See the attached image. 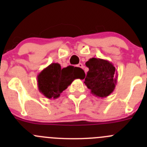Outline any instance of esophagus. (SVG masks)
Wrapping results in <instances>:
<instances>
[{
    "mask_svg": "<svg viewBox=\"0 0 147 147\" xmlns=\"http://www.w3.org/2000/svg\"><path fill=\"white\" fill-rule=\"evenodd\" d=\"M78 67H80V68H82V69L84 67V65H83L82 63H79V64L78 65Z\"/></svg>",
    "mask_w": 147,
    "mask_h": 147,
    "instance_id": "34e87169",
    "label": "esophagus"
}]
</instances>
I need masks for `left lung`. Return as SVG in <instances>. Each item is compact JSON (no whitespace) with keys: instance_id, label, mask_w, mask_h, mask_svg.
I'll return each instance as SVG.
<instances>
[{"instance_id":"8db88e82","label":"left lung","mask_w":147,"mask_h":147,"mask_svg":"<svg viewBox=\"0 0 147 147\" xmlns=\"http://www.w3.org/2000/svg\"><path fill=\"white\" fill-rule=\"evenodd\" d=\"M89 68L84 83L96 97H106L113 92L117 80V72L112 63L92 57L85 63Z\"/></svg>"}]
</instances>
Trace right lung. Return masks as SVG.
<instances>
[{"label": "right lung", "mask_w": 147, "mask_h": 147, "mask_svg": "<svg viewBox=\"0 0 147 147\" xmlns=\"http://www.w3.org/2000/svg\"><path fill=\"white\" fill-rule=\"evenodd\" d=\"M84 76V70L80 67L61 68L58 63H52L38 74V89L47 98L57 99L75 79L82 80Z\"/></svg>", "instance_id": "right-lung-1"}]
</instances>
